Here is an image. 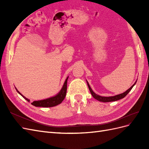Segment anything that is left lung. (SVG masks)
I'll list each match as a JSON object with an SVG mask.
<instances>
[{
	"instance_id": "1",
	"label": "left lung",
	"mask_w": 149,
	"mask_h": 149,
	"mask_svg": "<svg viewBox=\"0 0 149 149\" xmlns=\"http://www.w3.org/2000/svg\"><path fill=\"white\" fill-rule=\"evenodd\" d=\"M137 82V81H136ZM136 82L131 87H130L129 89H127V91H126L125 92L122 93V94H118V95H116V96H109V97H103V96H99L97 95V94H96V93H94L92 89L91 88V87H90V86L88 83V82L87 81V83H88V88H89V89L90 92H91L92 96H93V97H94L96 99V100L100 101H101V102H112V101H118V100H120V99H123L124 98L127 94L130 92V90L132 89V88H133L134 86L136 84Z\"/></svg>"
}]
</instances>
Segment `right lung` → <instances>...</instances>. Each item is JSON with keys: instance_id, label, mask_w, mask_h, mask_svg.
<instances>
[{"instance_id": "1", "label": "right lung", "mask_w": 149, "mask_h": 149, "mask_svg": "<svg viewBox=\"0 0 149 149\" xmlns=\"http://www.w3.org/2000/svg\"><path fill=\"white\" fill-rule=\"evenodd\" d=\"M68 78V77L66 78V79L65 80V82L63 86V88H61V91H60L59 93L57 94V95H56L54 97H50V98L46 99V100L33 101V102L31 103V104L36 106V107H53V106H55L60 104L61 103V102L63 101V100L66 96V90H67ZM17 92L19 93L20 95H22V94H20L19 93V91H17ZM22 96H23V97L25 98L28 102H30V100H28L27 98H26L23 95H22Z\"/></svg>"}]
</instances>
